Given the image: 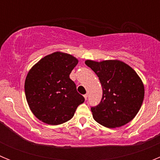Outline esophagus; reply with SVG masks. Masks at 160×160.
I'll list each match as a JSON object with an SVG mask.
<instances>
[{"instance_id": "esophagus-1", "label": "esophagus", "mask_w": 160, "mask_h": 160, "mask_svg": "<svg viewBox=\"0 0 160 160\" xmlns=\"http://www.w3.org/2000/svg\"><path fill=\"white\" fill-rule=\"evenodd\" d=\"M87 97H88V94H84V98H85V99L87 100Z\"/></svg>"}]
</instances>
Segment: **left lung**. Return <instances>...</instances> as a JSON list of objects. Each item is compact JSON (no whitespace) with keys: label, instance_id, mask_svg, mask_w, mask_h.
I'll list each match as a JSON object with an SVG mask.
<instances>
[{"label":"left lung","instance_id":"obj_1","mask_svg":"<svg viewBox=\"0 0 160 160\" xmlns=\"http://www.w3.org/2000/svg\"><path fill=\"white\" fill-rule=\"evenodd\" d=\"M85 63L97 74L102 87L100 102L90 107L95 121L109 128L131 121L144 98L143 84L135 70L120 61L87 60Z\"/></svg>","mask_w":160,"mask_h":160}]
</instances>
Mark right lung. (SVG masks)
Wrapping results in <instances>:
<instances>
[{
  "label": "right lung",
  "instance_id": "right-lung-1",
  "mask_svg": "<svg viewBox=\"0 0 160 160\" xmlns=\"http://www.w3.org/2000/svg\"><path fill=\"white\" fill-rule=\"evenodd\" d=\"M78 60L67 53L55 52L41 59L28 73L25 92L29 107L45 123L58 125L73 116L85 98L70 78Z\"/></svg>",
  "mask_w": 160,
  "mask_h": 160
}]
</instances>
